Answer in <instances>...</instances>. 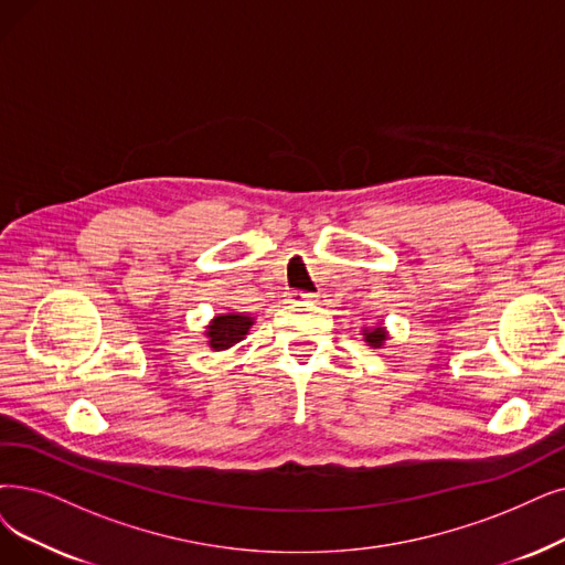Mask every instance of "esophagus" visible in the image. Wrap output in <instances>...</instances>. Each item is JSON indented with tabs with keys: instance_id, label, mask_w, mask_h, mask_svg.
Segmentation results:
<instances>
[{
	"instance_id": "34e87169",
	"label": "esophagus",
	"mask_w": 565,
	"mask_h": 565,
	"mask_svg": "<svg viewBox=\"0 0 565 565\" xmlns=\"http://www.w3.org/2000/svg\"><path fill=\"white\" fill-rule=\"evenodd\" d=\"M315 295L312 291H303V289H291L289 291V301H312Z\"/></svg>"
}]
</instances>
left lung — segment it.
<instances>
[{
	"mask_svg": "<svg viewBox=\"0 0 565 565\" xmlns=\"http://www.w3.org/2000/svg\"><path fill=\"white\" fill-rule=\"evenodd\" d=\"M364 335H366V343L373 345V348H380L382 341H385V338H387V333H385V329H382V327H375L373 331H366Z\"/></svg>",
	"mask_w": 565,
	"mask_h": 565,
	"instance_id": "1",
	"label": "left lung"
}]
</instances>
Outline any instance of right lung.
<instances>
[{
	"label": "right lung",
	"mask_w": 565,
	"mask_h": 565,
	"mask_svg": "<svg viewBox=\"0 0 565 565\" xmlns=\"http://www.w3.org/2000/svg\"><path fill=\"white\" fill-rule=\"evenodd\" d=\"M253 320L245 318V315H220V318L213 320L209 327V338H211V348L215 350H227L243 341L245 333L250 331Z\"/></svg>",
	"instance_id": "right-lung-1"
}]
</instances>
